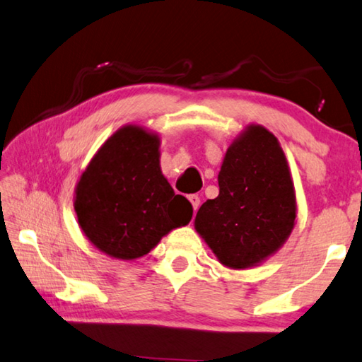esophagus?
<instances>
[{
  "instance_id": "esophagus-1",
  "label": "esophagus",
  "mask_w": 362,
  "mask_h": 362,
  "mask_svg": "<svg viewBox=\"0 0 362 362\" xmlns=\"http://www.w3.org/2000/svg\"><path fill=\"white\" fill-rule=\"evenodd\" d=\"M189 202H191V204H192L194 211H197L199 206H200V197H199V195H195V194L189 195Z\"/></svg>"
}]
</instances>
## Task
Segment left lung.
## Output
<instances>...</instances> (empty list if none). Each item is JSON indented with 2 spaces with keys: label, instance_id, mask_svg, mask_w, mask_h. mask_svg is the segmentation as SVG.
<instances>
[{
  "label": "left lung",
  "instance_id": "1",
  "mask_svg": "<svg viewBox=\"0 0 362 362\" xmlns=\"http://www.w3.org/2000/svg\"><path fill=\"white\" fill-rule=\"evenodd\" d=\"M218 182L219 195L200 206L195 230L224 267H257L296 226V189L278 138L259 124L246 127L227 148Z\"/></svg>",
  "mask_w": 362,
  "mask_h": 362
}]
</instances>
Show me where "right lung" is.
<instances>
[{
	"mask_svg": "<svg viewBox=\"0 0 362 362\" xmlns=\"http://www.w3.org/2000/svg\"><path fill=\"white\" fill-rule=\"evenodd\" d=\"M74 211L88 242L120 261L146 256L192 218V205L162 175L158 133L135 124L95 152L76 185Z\"/></svg>",
	"mask_w": 362,
	"mask_h": 362,
	"instance_id": "right-lung-1",
	"label": "right lung"
}]
</instances>
